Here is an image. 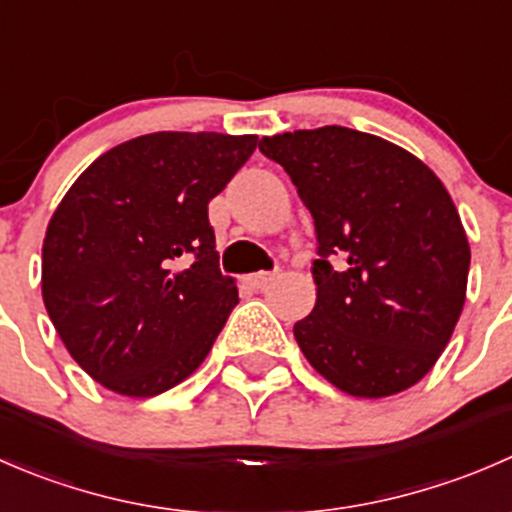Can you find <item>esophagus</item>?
<instances>
[{
	"instance_id": "34e87169",
	"label": "esophagus",
	"mask_w": 512,
	"mask_h": 512,
	"mask_svg": "<svg viewBox=\"0 0 512 512\" xmlns=\"http://www.w3.org/2000/svg\"><path fill=\"white\" fill-rule=\"evenodd\" d=\"M275 272H257V275H250L245 277V282L250 285L252 289H265L270 282H275Z\"/></svg>"
}]
</instances>
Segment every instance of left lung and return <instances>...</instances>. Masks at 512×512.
I'll use <instances>...</instances> for the list:
<instances>
[{
  "mask_svg": "<svg viewBox=\"0 0 512 512\" xmlns=\"http://www.w3.org/2000/svg\"><path fill=\"white\" fill-rule=\"evenodd\" d=\"M317 230V302L294 324L344 394L384 399L438 361L466 304L471 247L451 195L414 153L344 126L265 136Z\"/></svg>",
  "mask_w": 512,
  "mask_h": 512,
  "instance_id": "1",
  "label": "left lung"
}]
</instances>
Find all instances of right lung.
I'll use <instances>...</instances> for the list:
<instances>
[{
	"label": "right lung",
	"mask_w": 512,
	"mask_h": 512,
	"mask_svg": "<svg viewBox=\"0 0 512 512\" xmlns=\"http://www.w3.org/2000/svg\"><path fill=\"white\" fill-rule=\"evenodd\" d=\"M257 136L160 131L98 156L46 227L41 297L76 364L148 399L205 361L237 304L208 203Z\"/></svg>",
	"instance_id": "1"
}]
</instances>
